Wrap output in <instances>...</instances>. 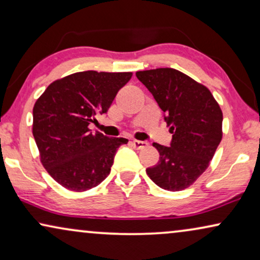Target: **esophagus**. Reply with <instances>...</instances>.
<instances>
[{
    "mask_svg": "<svg viewBox=\"0 0 260 260\" xmlns=\"http://www.w3.org/2000/svg\"><path fill=\"white\" fill-rule=\"evenodd\" d=\"M133 145H134L135 148H137V149H142V148L148 147L149 143H148V142H145V141H137V140H134V141H133Z\"/></svg>",
    "mask_w": 260,
    "mask_h": 260,
    "instance_id": "esophagus-1",
    "label": "esophagus"
}]
</instances>
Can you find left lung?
<instances>
[{"mask_svg": "<svg viewBox=\"0 0 260 260\" xmlns=\"http://www.w3.org/2000/svg\"><path fill=\"white\" fill-rule=\"evenodd\" d=\"M154 95L173 134L169 147L152 145L157 165L147 174L158 187L177 191L193 184L207 169L222 138V112L211 91L174 69L136 72Z\"/></svg>", "mask_w": 260, "mask_h": 260, "instance_id": "8db88e82", "label": "left lung"}]
</instances>
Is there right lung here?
Listing matches in <instances>:
<instances>
[{"mask_svg": "<svg viewBox=\"0 0 260 260\" xmlns=\"http://www.w3.org/2000/svg\"><path fill=\"white\" fill-rule=\"evenodd\" d=\"M131 77V72H77L53 81L35 103L33 136L41 163L62 187L84 191L108 177L117 149L127 140L92 134L88 125L108 112Z\"/></svg>", "mask_w": 260, "mask_h": 260, "instance_id": "right-lung-1", "label": "right lung"}]
</instances>
